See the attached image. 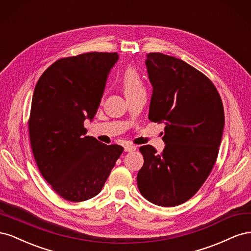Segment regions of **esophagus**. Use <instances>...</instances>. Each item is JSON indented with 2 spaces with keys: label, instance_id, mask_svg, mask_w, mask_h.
I'll use <instances>...</instances> for the list:
<instances>
[{
  "label": "esophagus",
  "instance_id": "1",
  "mask_svg": "<svg viewBox=\"0 0 251 251\" xmlns=\"http://www.w3.org/2000/svg\"><path fill=\"white\" fill-rule=\"evenodd\" d=\"M136 150L135 146H131V144H126L125 146V151H133Z\"/></svg>",
  "mask_w": 251,
  "mask_h": 251
}]
</instances>
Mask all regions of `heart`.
<instances>
[{"mask_svg": "<svg viewBox=\"0 0 251 251\" xmlns=\"http://www.w3.org/2000/svg\"><path fill=\"white\" fill-rule=\"evenodd\" d=\"M121 83L126 98L144 92V86L140 75L132 67H127L125 70L121 77Z\"/></svg>", "mask_w": 251, "mask_h": 251, "instance_id": "b5f03b06", "label": "heart"}]
</instances>
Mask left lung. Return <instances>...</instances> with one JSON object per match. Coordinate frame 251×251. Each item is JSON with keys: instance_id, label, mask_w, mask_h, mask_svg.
Masks as SVG:
<instances>
[{"instance_id": "left-lung-1", "label": "left lung", "mask_w": 251, "mask_h": 251, "mask_svg": "<svg viewBox=\"0 0 251 251\" xmlns=\"http://www.w3.org/2000/svg\"><path fill=\"white\" fill-rule=\"evenodd\" d=\"M146 66L151 92L149 119L164 123L165 147L139 150L144 162L139 192L159 206L184 203L199 191L217 160L224 110L216 87L203 73L177 57L149 53Z\"/></svg>"}]
</instances>
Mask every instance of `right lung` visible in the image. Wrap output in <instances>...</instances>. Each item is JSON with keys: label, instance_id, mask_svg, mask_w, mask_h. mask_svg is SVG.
I'll use <instances>...</instances> for the list:
<instances>
[{"label": "right lung", "instance_id": "obj_1", "mask_svg": "<svg viewBox=\"0 0 251 251\" xmlns=\"http://www.w3.org/2000/svg\"><path fill=\"white\" fill-rule=\"evenodd\" d=\"M118 57L116 52H89L60 58L34 88L29 118L32 153L42 176L68 201L100 194L124 151L86 136L83 127L95 116Z\"/></svg>", "mask_w": 251, "mask_h": 251}]
</instances>
